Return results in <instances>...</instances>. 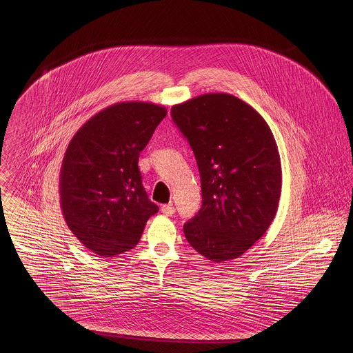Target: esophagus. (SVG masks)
<instances>
[{
  "instance_id": "esophagus-1",
  "label": "esophagus",
  "mask_w": 353,
  "mask_h": 353,
  "mask_svg": "<svg viewBox=\"0 0 353 353\" xmlns=\"http://www.w3.org/2000/svg\"><path fill=\"white\" fill-rule=\"evenodd\" d=\"M161 212L165 214V216H171L175 213V208L172 206V203H167V205H161Z\"/></svg>"
}]
</instances>
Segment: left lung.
Instances as JSON below:
<instances>
[{
  "mask_svg": "<svg viewBox=\"0 0 353 353\" xmlns=\"http://www.w3.org/2000/svg\"><path fill=\"white\" fill-rule=\"evenodd\" d=\"M194 152L202 205L185 225L190 246L213 262L235 259L263 236L281 194L273 133L246 101L205 94L171 108Z\"/></svg>",
  "mask_w": 353,
  "mask_h": 353,
  "instance_id": "left-lung-1",
  "label": "left lung"
}]
</instances>
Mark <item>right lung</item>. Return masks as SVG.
Returning a JSON list of instances; mask_svg holds the SVG:
<instances>
[{
	"label": "right lung",
	"instance_id": "1",
	"mask_svg": "<svg viewBox=\"0 0 353 353\" xmlns=\"http://www.w3.org/2000/svg\"><path fill=\"white\" fill-rule=\"evenodd\" d=\"M163 105L112 104L87 121L70 140L59 174V202L74 236L91 252L114 256L133 249L159 208L148 199L139 157Z\"/></svg>",
	"mask_w": 353,
	"mask_h": 353
}]
</instances>
